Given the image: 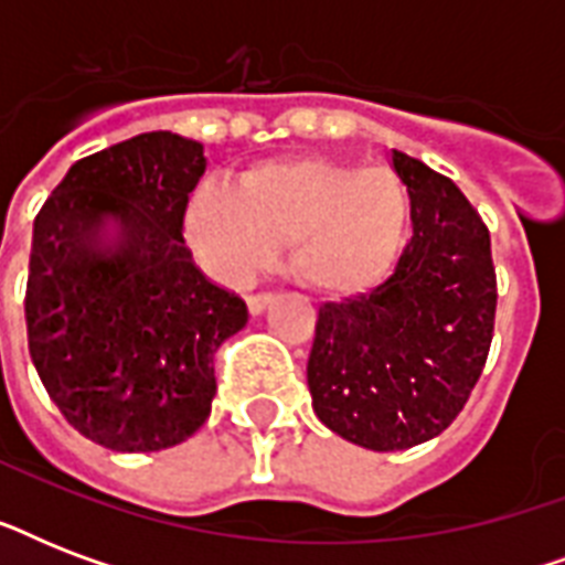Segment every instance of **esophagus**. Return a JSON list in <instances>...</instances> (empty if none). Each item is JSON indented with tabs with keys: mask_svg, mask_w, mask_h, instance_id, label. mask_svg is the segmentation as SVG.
I'll return each mask as SVG.
<instances>
[{
	"mask_svg": "<svg viewBox=\"0 0 565 565\" xmlns=\"http://www.w3.org/2000/svg\"><path fill=\"white\" fill-rule=\"evenodd\" d=\"M273 292H257V296H248V310H252V317H260L269 305H273Z\"/></svg>",
	"mask_w": 565,
	"mask_h": 565,
	"instance_id": "esophagus-1",
	"label": "esophagus"
}]
</instances>
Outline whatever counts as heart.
Returning a JSON list of instances; mask_svg holds the SVG:
<instances>
[{
    "instance_id": "1",
    "label": "heart",
    "mask_w": 565,
    "mask_h": 565,
    "mask_svg": "<svg viewBox=\"0 0 565 565\" xmlns=\"http://www.w3.org/2000/svg\"><path fill=\"white\" fill-rule=\"evenodd\" d=\"M411 225V188L393 170L326 154L257 161L234 188L204 181L184 211V234L213 278L248 281L290 239V273L331 299L377 290L402 264Z\"/></svg>"
}]
</instances>
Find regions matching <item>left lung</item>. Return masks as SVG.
Instances as JSON below:
<instances>
[{"instance_id":"8db88e82","label":"left lung","mask_w":565,"mask_h":565,"mask_svg":"<svg viewBox=\"0 0 565 565\" xmlns=\"http://www.w3.org/2000/svg\"><path fill=\"white\" fill-rule=\"evenodd\" d=\"M390 167L413 195L402 264L377 290L319 308L308 361L319 422L372 451L419 446L455 422L499 299L490 231L455 181L395 149Z\"/></svg>"}]
</instances>
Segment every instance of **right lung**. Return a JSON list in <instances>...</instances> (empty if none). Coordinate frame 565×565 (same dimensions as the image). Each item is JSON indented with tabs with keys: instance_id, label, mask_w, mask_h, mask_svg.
<instances>
[{
	"instance_id": "obj_1",
	"label": "right lung",
	"mask_w": 565,
	"mask_h": 565,
	"mask_svg": "<svg viewBox=\"0 0 565 565\" xmlns=\"http://www.w3.org/2000/svg\"><path fill=\"white\" fill-rule=\"evenodd\" d=\"M204 167L195 140L137 135L75 161L34 220L31 363L64 419L110 451L193 437L216 395L213 354L248 322L184 243Z\"/></svg>"
}]
</instances>
